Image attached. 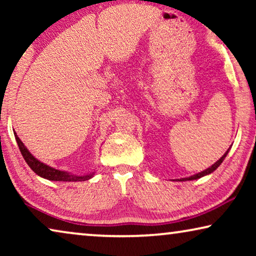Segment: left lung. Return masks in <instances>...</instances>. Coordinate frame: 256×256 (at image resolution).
I'll use <instances>...</instances> for the list:
<instances>
[{
    "label": "left lung",
    "instance_id": "8db88e82",
    "mask_svg": "<svg viewBox=\"0 0 256 256\" xmlns=\"http://www.w3.org/2000/svg\"><path fill=\"white\" fill-rule=\"evenodd\" d=\"M228 152H230V148H228V150H227V152L224 154V155L220 157V158L216 160V162L214 163V164H212L210 168H208V169H205L204 171H202V172H198V174H192V176H190V177H186V178H180V182H185V180H198V178H202V177H204V176H208V174H212L213 171H214L216 168H218L220 164L222 163V160H225V157L227 156V154H228Z\"/></svg>",
    "mask_w": 256,
    "mask_h": 256
}]
</instances>
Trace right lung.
<instances>
[{
    "label": "right lung",
    "instance_id": "right-lung-1",
    "mask_svg": "<svg viewBox=\"0 0 256 256\" xmlns=\"http://www.w3.org/2000/svg\"><path fill=\"white\" fill-rule=\"evenodd\" d=\"M14 135H15L16 142L18 144V148L20 150V154L26 160V162L28 163L32 171L38 176H40L42 178H45V180H54V182H84V180H88L94 176L96 171L93 172L86 174H70L68 171H62V170H57L54 168H51L48 164H45L43 162H40V160H37L32 154H31L24 143L20 141L18 136L15 132H14Z\"/></svg>",
    "mask_w": 256,
    "mask_h": 256
}]
</instances>
